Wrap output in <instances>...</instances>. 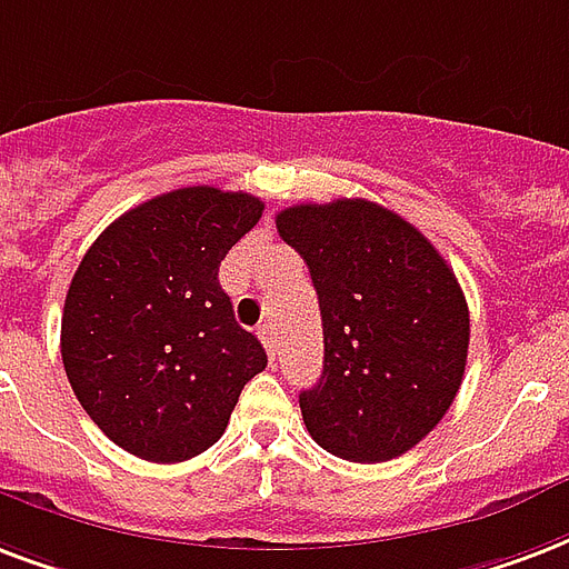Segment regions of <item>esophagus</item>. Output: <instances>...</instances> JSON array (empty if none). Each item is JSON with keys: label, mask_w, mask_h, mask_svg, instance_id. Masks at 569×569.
<instances>
[{"label": "esophagus", "mask_w": 569, "mask_h": 569, "mask_svg": "<svg viewBox=\"0 0 569 569\" xmlns=\"http://www.w3.org/2000/svg\"><path fill=\"white\" fill-rule=\"evenodd\" d=\"M259 340H262V346H266L268 358L274 361V355H277V333H274V328H271V325H262V328H259Z\"/></svg>", "instance_id": "1"}]
</instances>
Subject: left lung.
<instances>
[{
  "label": "left lung",
  "mask_w": 569,
  "mask_h": 569,
  "mask_svg": "<svg viewBox=\"0 0 569 569\" xmlns=\"http://www.w3.org/2000/svg\"><path fill=\"white\" fill-rule=\"evenodd\" d=\"M277 232L303 256L322 310V379L298 397L307 432L349 462L402 457L466 376L471 328L453 268L367 199L283 208Z\"/></svg>",
  "instance_id": "1"
}]
</instances>
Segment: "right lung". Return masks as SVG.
<instances>
[{
	"instance_id": "obj_1",
	"label": "right lung",
	"mask_w": 569,
	"mask_h": 569,
	"mask_svg": "<svg viewBox=\"0 0 569 569\" xmlns=\"http://www.w3.org/2000/svg\"><path fill=\"white\" fill-rule=\"evenodd\" d=\"M262 208L241 190H169L112 220L82 256L64 298V372L86 415L133 457L208 450L266 370L262 342L217 280Z\"/></svg>"
}]
</instances>
